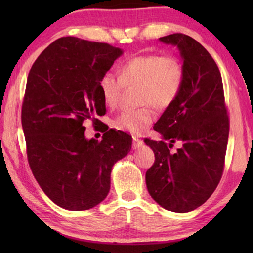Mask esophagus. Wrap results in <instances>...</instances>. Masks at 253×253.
<instances>
[{"label":"esophagus","mask_w":253,"mask_h":253,"mask_svg":"<svg viewBox=\"0 0 253 253\" xmlns=\"http://www.w3.org/2000/svg\"><path fill=\"white\" fill-rule=\"evenodd\" d=\"M142 144H143V141L141 140V139H138V138H136V137L132 138V148H133V149L140 148V147L142 146Z\"/></svg>","instance_id":"obj_1"}]
</instances>
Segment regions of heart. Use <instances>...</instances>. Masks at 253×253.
Returning a JSON list of instances; mask_svg holds the SVG:
<instances>
[{"label":"heart","mask_w":253,"mask_h":253,"mask_svg":"<svg viewBox=\"0 0 253 253\" xmlns=\"http://www.w3.org/2000/svg\"><path fill=\"white\" fill-rule=\"evenodd\" d=\"M185 67L173 54L136 55L120 68V76L107 71L102 75L99 89L105 104L115 107L118 104L124 84H139L138 102L143 106L122 112L114 121L116 129L141 135L155 118L153 106L166 110L180 95L185 84Z\"/></svg>","instance_id":"b5f03b06"}]
</instances>
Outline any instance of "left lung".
<instances>
[{
  "instance_id": "8db88e82",
  "label": "left lung",
  "mask_w": 253,
  "mask_h": 253,
  "mask_svg": "<svg viewBox=\"0 0 253 253\" xmlns=\"http://www.w3.org/2000/svg\"><path fill=\"white\" fill-rule=\"evenodd\" d=\"M160 41L178 47L186 77L178 99L153 127L163 140L144 141L155 155L146 182L150 196L161 207L186 213L206 202L222 178L229 117L221 73L210 53L184 34L165 36ZM176 141L183 146L170 153Z\"/></svg>"
}]
</instances>
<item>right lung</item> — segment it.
<instances>
[{
    "label": "right lung",
    "mask_w": 253,
    "mask_h": 253,
    "mask_svg": "<svg viewBox=\"0 0 253 253\" xmlns=\"http://www.w3.org/2000/svg\"><path fill=\"white\" fill-rule=\"evenodd\" d=\"M122 54L109 43L63 37L32 64L21 106L27 158L41 189L63 209L103 201L113 165L131 149V136L96 118L106 112L100 78ZM88 120L104 132L101 142L85 139Z\"/></svg>",
    "instance_id": "1"
}]
</instances>
